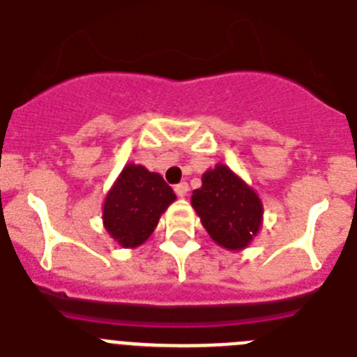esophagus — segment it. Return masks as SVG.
Wrapping results in <instances>:
<instances>
[{
	"mask_svg": "<svg viewBox=\"0 0 357 357\" xmlns=\"http://www.w3.org/2000/svg\"><path fill=\"white\" fill-rule=\"evenodd\" d=\"M188 191H189V185L185 184V182H181V184H176V185H175V193H176V197L184 198L185 195H188Z\"/></svg>",
	"mask_w": 357,
	"mask_h": 357,
	"instance_id": "obj_1",
	"label": "esophagus"
}]
</instances>
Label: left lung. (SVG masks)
Wrapping results in <instances>:
<instances>
[{"instance_id":"left-lung-1","label":"left lung","mask_w":357,"mask_h":357,"mask_svg":"<svg viewBox=\"0 0 357 357\" xmlns=\"http://www.w3.org/2000/svg\"><path fill=\"white\" fill-rule=\"evenodd\" d=\"M191 206L216 245L227 250H243L259 234L263 202L259 195L225 164H216L202 175Z\"/></svg>"}]
</instances>
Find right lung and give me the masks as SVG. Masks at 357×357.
Instances as JSON below:
<instances>
[{"mask_svg":"<svg viewBox=\"0 0 357 357\" xmlns=\"http://www.w3.org/2000/svg\"><path fill=\"white\" fill-rule=\"evenodd\" d=\"M175 200L173 189L159 173L128 162L103 200V227L123 248L139 247Z\"/></svg>","mask_w":357,"mask_h":357,"instance_id":"obj_1","label":"right lung"}]
</instances>
